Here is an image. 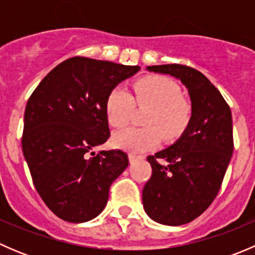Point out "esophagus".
<instances>
[{
  "mask_svg": "<svg viewBox=\"0 0 255 255\" xmlns=\"http://www.w3.org/2000/svg\"><path fill=\"white\" fill-rule=\"evenodd\" d=\"M128 158H129L130 163H134V161H137V160H142L143 156L142 155H135V154L130 153L129 155H128Z\"/></svg>",
  "mask_w": 255,
  "mask_h": 255,
  "instance_id": "1",
  "label": "esophagus"
}]
</instances>
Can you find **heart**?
Segmentation results:
<instances>
[{
    "label": "heart",
    "mask_w": 255,
    "mask_h": 255,
    "mask_svg": "<svg viewBox=\"0 0 255 255\" xmlns=\"http://www.w3.org/2000/svg\"><path fill=\"white\" fill-rule=\"evenodd\" d=\"M138 106L149 105L151 110L145 118L144 128H126L113 135V144L132 153H143L156 148L161 140L179 137L191 118V105L180 97L179 86L165 76H148L133 85V94L117 86L106 100L107 120L113 127L129 123Z\"/></svg>",
    "instance_id": "b5f03b06"
}]
</instances>
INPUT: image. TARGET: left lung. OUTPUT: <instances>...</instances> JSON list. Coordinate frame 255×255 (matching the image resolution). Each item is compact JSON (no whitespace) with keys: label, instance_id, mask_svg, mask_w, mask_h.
Here are the masks:
<instances>
[{"label":"left lung","instance_id":"8db88e82","mask_svg":"<svg viewBox=\"0 0 255 255\" xmlns=\"http://www.w3.org/2000/svg\"><path fill=\"white\" fill-rule=\"evenodd\" d=\"M146 69L180 80L191 101V118L181 137L146 158L151 176L142 194L151 220L181 226L204 213L220 191L233 153L232 113L221 92L200 71L180 64Z\"/></svg>","mask_w":255,"mask_h":255}]
</instances>
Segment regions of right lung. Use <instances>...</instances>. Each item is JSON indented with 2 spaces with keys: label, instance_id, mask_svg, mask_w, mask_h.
<instances>
[{
  "label": "right lung",
  "instance_id": "right-lung-1",
  "mask_svg": "<svg viewBox=\"0 0 255 255\" xmlns=\"http://www.w3.org/2000/svg\"><path fill=\"white\" fill-rule=\"evenodd\" d=\"M139 69L75 56L55 66L28 100L23 155L38 194L66 222L97 217L129 164L125 151L94 149L110 137L107 96Z\"/></svg>",
  "mask_w": 255,
  "mask_h": 255
}]
</instances>
